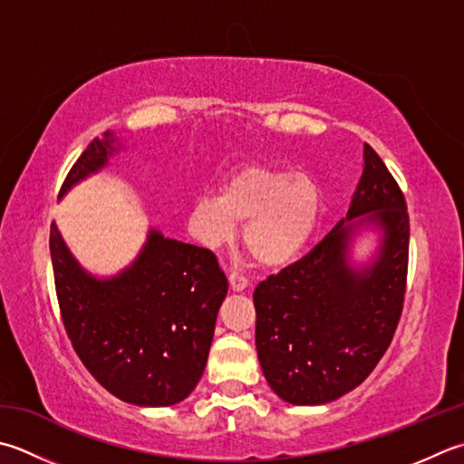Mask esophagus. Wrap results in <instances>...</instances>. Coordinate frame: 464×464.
I'll return each instance as SVG.
<instances>
[{"label": "esophagus", "mask_w": 464, "mask_h": 464, "mask_svg": "<svg viewBox=\"0 0 464 464\" xmlns=\"http://www.w3.org/2000/svg\"><path fill=\"white\" fill-rule=\"evenodd\" d=\"M229 284H231L233 292H243V289L247 287V279H245V277L239 276V274H231V276H229Z\"/></svg>", "instance_id": "1"}]
</instances>
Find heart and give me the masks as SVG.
<instances>
[{"label": "heart", "instance_id": "b5f03b06", "mask_svg": "<svg viewBox=\"0 0 464 464\" xmlns=\"http://www.w3.org/2000/svg\"><path fill=\"white\" fill-rule=\"evenodd\" d=\"M320 188L307 175L249 162L205 190L188 208V231L208 249L227 245L243 227V247L266 269L284 267L310 241L320 219Z\"/></svg>", "mask_w": 464, "mask_h": 464}]
</instances>
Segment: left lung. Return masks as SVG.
Wrapping results in <instances>:
<instances>
[{
	"label": "left lung",
	"instance_id": "obj_1",
	"mask_svg": "<svg viewBox=\"0 0 464 464\" xmlns=\"http://www.w3.org/2000/svg\"><path fill=\"white\" fill-rule=\"evenodd\" d=\"M356 216L362 219L352 222ZM364 222L381 227L383 243L375 263L356 270L347 251L353 231ZM408 239L402 190L376 150L364 144V170L346 219L253 294L259 364L281 401L325 404L370 376L402 315Z\"/></svg>",
	"mask_w": 464,
	"mask_h": 464
}]
</instances>
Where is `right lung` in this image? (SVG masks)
I'll return each instance as SVG.
<instances>
[{
    "instance_id": "right-lung-1",
    "label": "right lung",
    "mask_w": 464,
    "mask_h": 464,
    "mask_svg": "<svg viewBox=\"0 0 464 464\" xmlns=\"http://www.w3.org/2000/svg\"><path fill=\"white\" fill-rule=\"evenodd\" d=\"M114 142L112 132L90 142L60 193L106 167ZM50 256L63 328L90 374L136 406L185 401L203 376L229 287L213 251L150 229L130 267L98 279L80 267L52 223Z\"/></svg>"
}]
</instances>
